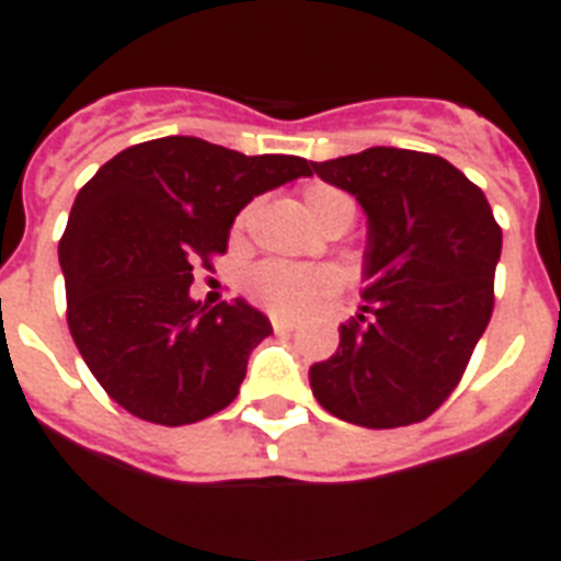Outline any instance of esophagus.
I'll use <instances>...</instances> for the list:
<instances>
[{
    "label": "esophagus",
    "mask_w": 561,
    "mask_h": 561,
    "mask_svg": "<svg viewBox=\"0 0 561 561\" xmlns=\"http://www.w3.org/2000/svg\"><path fill=\"white\" fill-rule=\"evenodd\" d=\"M271 325L276 334H290L294 329H297V323H294V320H285V317H273Z\"/></svg>",
    "instance_id": "esophagus-1"
}]
</instances>
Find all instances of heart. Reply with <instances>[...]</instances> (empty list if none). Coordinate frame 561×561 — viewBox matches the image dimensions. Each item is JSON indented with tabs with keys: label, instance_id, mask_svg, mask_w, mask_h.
<instances>
[{
	"label": "heart",
	"instance_id": "1",
	"mask_svg": "<svg viewBox=\"0 0 561 561\" xmlns=\"http://www.w3.org/2000/svg\"><path fill=\"white\" fill-rule=\"evenodd\" d=\"M302 203L308 215L323 227L334 218H355V201L341 188L329 183H308L302 188ZM247 215L238 218V227H244ZM247 290L259 299L267 311L279 317H302L306 311L334 297L341 290V276L332 267H308V264L290 262H264L247 276Z\"/></svg>",
	"mask_w": 561,
	"mask_h": 561
}]
</instances>
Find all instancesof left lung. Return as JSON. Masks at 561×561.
<instances>
[{"instance_id":"8db88e82","label":"left lung","mask_w":561,"mask_h":561,"mask_svg":"<svg viewBox=\"0 0 561 561\" xmlns=\"http://www.w3.org/2000/svg\"><path fill=\"white\" fill-rule=\"evenodd\" d=\"M367 211L364 306L311 367L314 399L360 427L422 422L460 383L495 306L497 227L486 194L434 153L367 148L311 162Z\"/></svg>"}]
</instances>
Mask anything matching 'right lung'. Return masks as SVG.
<instances>
[{
	"mask_svg": "<svg viewBox=\"0 0 561 561\" xmlns=\"http://www.w3.org/2000/svg\"><path fill=\"white\" fill-rule=\"evenodd\" d=\"M308 174L302 157H244L194 136L139 142L95 171L57 255L69 332L110 399L169 427L236 399L271 320L244 299L194 302L192 271L227 253L229 227L255 194Z\"/></svg>",
	"mask_w": 561,
	"mask_h": 561,
	"instance_id": "add662e5",
	"label": "right lung"
}]
</instances>
